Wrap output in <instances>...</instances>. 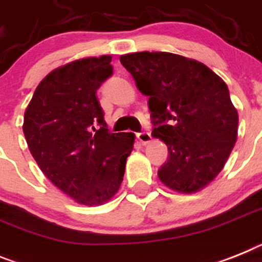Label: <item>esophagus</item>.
<instances>
[{"mask_svg": "<svg viewBox=\"0 0 262 262\" xmlns=\"http://www.w3.org/2000/svg\"><path fill=\"white\" fill-rule=\"evenodd\" d=\"M136 138L139 139V142L142 143V144H147V143L151 140V134H149L148 131H142V133L136 134Z\"/></svg>", "mask_w": 262, "mask_h": 262, "instance_id": "34e87169", "label": "esophagus"}]
</instances>
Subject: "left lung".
Here are the masks:
<instances>
[{
  "mask_svg": "<svg viewBox=\"0 0 262 262\" xmlns=\"http://www.w3.org/2000/svg\"><path fill=\"white\" fill-rule=\"evenodd\" d=\"M120 63L149 97L152 136L168 147L160 182L183 193L204 188L237 140V110L224 80L200 62L165 51L122 55Z\"/></svg>",
  "mask_w": 262,
  "mask_h": 262,
  "instance_id": "8db88e82",
  "label": "left lung"
}]
</instances>
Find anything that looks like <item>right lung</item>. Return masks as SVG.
Segmentation results:
<instances>
[{"instance_id":"right-lung-1","label":"right lung","mask_w":262,"mask_h":262,"mask_svg":"<svg viewBox=\"0 0 262 262\" xmlns=\"http://www.w3.org/2000/svg\"><path fill=\"white\" fill-rule=\"evenodd\" d=\"M111 57L84 58L55 69L25 111L31 155L55 187L84 205L103 204L122 184L135 135L107 128L97 90L113 75Z\"/></svg>"}]
</instances>
